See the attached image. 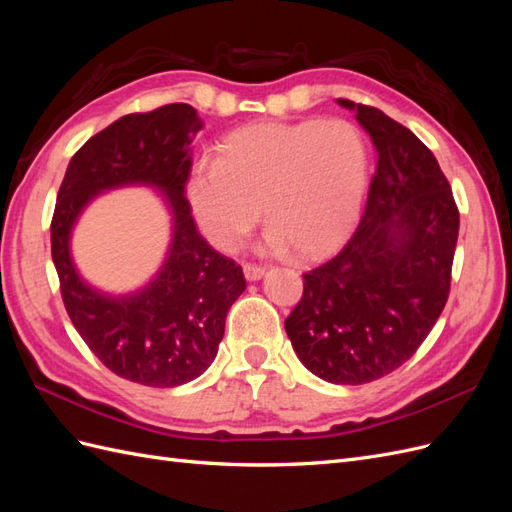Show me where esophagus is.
Listing matches in <instances>:
<instances>
[{
    "mask_svg": "<svg viewBox=\"0 0 512 512\" xmlns=\"http://www.w3.org/2000/svg\"><path fill=\"white\" fill-rule=\"evenodd\" d=\"M243 275L247 282H258L262 275H265V269L258 267V265H243Z\"/></svg>",
    "mask_w": 512,
    "mask_h": 512,
    "instance_id": "esophagus-1",
    "label": "esophagus"
}]
</instances>
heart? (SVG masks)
I'll return each instance as SVG.
<instances>
[{"instance_id": "b5f03b06", "label": "heart", "mask_w": 512, "mask_h": 512, "mask_svg": "<svg viewBox=\"0 0 512 512\" xmlns=\"http://www.w3.org/2000/svg\"><path fill=\"white\" fill-rule=\"evenodd\" d=\"M369 181V151L346 119L260 121L228 134L218 158H200L188 200L203 235L232 250L260 218L267 250L297 256L331 252L359 218Z\"/></svg>"}]
</instances>
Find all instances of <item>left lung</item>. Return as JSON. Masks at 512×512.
<instances>
[{
	"label": "left lung",
	"mask_w": 512,
	"mask_h": 512,
	"mask_svg": "<svg viewBox=\"0 0 512 512\" xmlns=\"http://www.w3.org/2000/svg\"><path fill=\"white\" fill-rule=\"evenodd\" d=\"M376 147L359 228L303 275L284 327L299 361L331 384H365L404 365L440 318L451 288L459 211L436 156L380 108L337 100Z\"/></svg>",
	"instance_id": "8db88e82"
}]
</instances>
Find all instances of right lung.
<instances>
[{
	"label": "right lung",
	"mask_w": 512,
	"mask_h": 512,
	"mask_svg": "<svg viewBox=\"0 0 512 512\" xmlns=\"http://www.w3.org/2000/svg\"><path fill=\"white\" fill-rule=\"evenodd\" d=\"M200 130L203 119L190 104L117 119L72 156L51 222V254L74 329L113 374L156 389L207 371L228 309L245 290L241 267L200 237L185 198L190 145ZM128 184L159 190L171 215V243L143 289L108 295L82 280L69 241L91 199Z\"/></svg>",
	"instance_id": "obj_1"
}]
</instances>
